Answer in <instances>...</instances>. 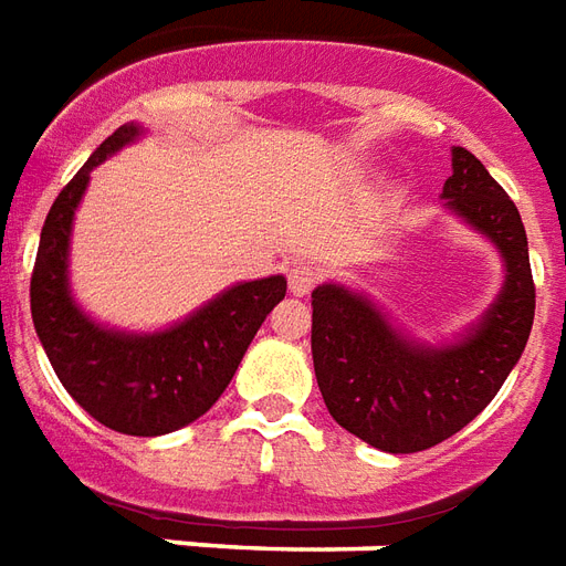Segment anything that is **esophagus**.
<instances>
[{"instance_id":"obj_1","label":"esophagus","mask_w":566,"mask_h":566,"mask_svg":"<svg viewBox=\"0 0 566 566\" xmlns=\"http://www.w3.org/2000/svg\"><path fill=\"white\" fill-rule=\"evenodd\" d=\"M317 282H321V272L315 266H294L291 275H287V284H291V294L294 296L312 294Z\"/></svg>"}]
</instances>
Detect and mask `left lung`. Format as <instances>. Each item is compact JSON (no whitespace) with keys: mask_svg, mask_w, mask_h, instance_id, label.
<instances>
[{"mask_svg":"<svg viewBox=\"0 0 566 566\" xmlns=\"http://www.w3.org/2000/svg\"><path fill=\"white\" fill-rule=\"evenodd\" d=\"M443 198L506 263L504 291L464 342L413 345L366 296L338 284L312 294V359L326 411L384 453H420L464 429L497 396L534 324L528 237L516 203L462 146H453Z\"/></svg>","mask_w":566,"mask_h":566,"instance_id":"1","label":"left lung"}]
</instances>
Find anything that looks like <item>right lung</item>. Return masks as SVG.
<instances>
[{
  "instance_id": "add662e5",
  "label": "right lung",
  "mask_w": 566,
  "mask_h": 566,
  "mask_svg": "<svg viewBox=\"0 0 566 566\" xmlns=\"http://www.w3.org/2000/svg\"><path fill=\"white\" fill-rule=\"evenodd\" d=\"M137 132V125L116 128L53 200L41 228L29 303L38 338L71 399L113 432L153 438L177 432L219 401L254 333L284 300L287 282L270 275L237 284L155 336H125L92 324L69 294L71 219L92 167L132 144Z\"/></svg>"
}]
</instances>
